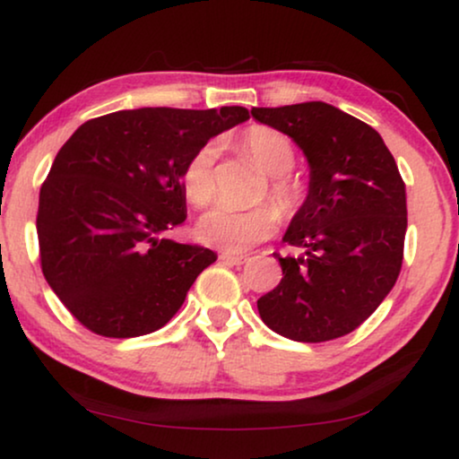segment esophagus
Masks as SVG:
<instances>
[{"label": "esophagus", "instance_id": "34e87169", "mask_svg": "<svg viewBox=\"0 0 459 459\" xmlns=\"http://www.w3.org/2000/svg\"><path fill=\"white\" fill-rule=\"evenodd\" d=\"M221 261L230 263V265H244V263H248V256H247V255H231V253H221Z\"/></svg>", "mask_w": 459, "mask_h": 459}]
</instances>
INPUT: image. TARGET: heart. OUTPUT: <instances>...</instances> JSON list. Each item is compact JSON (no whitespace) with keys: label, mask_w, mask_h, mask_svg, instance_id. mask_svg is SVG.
Wrapping results in <instances>:
<instances>
[{"label":"heart","mask_w":459,"mask_h":459,"mask_svg":"<svg viewBox=\"0 0 459 459\" xmlns=\"http://www.w3.org/2000/svg\"><path fill=\"white\" fill-rule=\"evenodd\" d=\"M242 148L248 159L269 175V196L280 209L297 211L305 200V186L290 175L297 154L288 135L265 125H255L242 135ZM217 154V143L206 142L187 159L181 171L184 194L194 206H206L215 196ZM280 209L269 203L250 209L215 206L198 219L196 236L200 242L225 253H244L273 236L280 225Z\"/></svg>","instance_id":"b5f03b06"}]
</instances>
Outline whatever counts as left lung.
I'll return each mask as SVG.
<instances>
[{"label": "left lung", "instance_id": "8db88e82", "mask_svg": "<svg viewBox=\"0 0 459 459\" xmlns=\"http://www.w3.org/2000/svg\"><path fill=\"white\" fill-rule=\"evenodd\" d=\"M290 135L309 160V194L288 225L292 255L281 281L256 300L278 334L299 342L341 338L391 292L403 263L405 184L380 134L325 102L250 110Z\"/></svg>", "mask_w": 459, "mask_h": 459}]
</instances>
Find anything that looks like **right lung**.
I'll list each match as a JSON object with an SVG mask.
<instances>
[{
    "label": "right lung",
    "mask_w": 459,
    "mask_h": 459,
    "mask_svg": "<svg viewBox=\"0 0 459 459\" xmlns=\"http://www.w3.org/2000/svg\"><path fill=\"white\" fill-rule=\"evenodd\" d=\"M242 106L118 110L81 125L39 192L41 272L68 311L106 338L159 330L184 305L212 250L165 238L186 221L181 171Z\"/></svg>",
    "instance_id": "obj_1"
}]
</instances>
